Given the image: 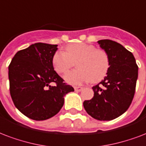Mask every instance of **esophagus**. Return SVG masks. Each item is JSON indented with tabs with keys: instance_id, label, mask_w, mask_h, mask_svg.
Listing matches in <instances>:
<instances>
[{
	"instance_id": "esophagus-1",
	"label": "esophagus",
	"mask_w": 146,
	"mask_h": 146,
	"mask_svg": "<svg viewBox=\"0 0 146 146\" xmlns=\"http://www.w3.org/2000/svg\"><path fill=\"white\" fill-rule=\"evenodd\" d=\"M74 90H75V91H76V92H80V91L83 90V87H81V86H75V87H74Z\"/></svg>"
}]
</instances>
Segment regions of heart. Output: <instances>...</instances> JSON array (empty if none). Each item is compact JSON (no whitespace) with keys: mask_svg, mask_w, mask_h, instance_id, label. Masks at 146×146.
Returning <instances> with one entry per match:
<instances>
[{"mask_svg":"<svg viewBox=\"0 0 146 146\" xmlns=\"http://www.w3.org/2000/svg\"><path fill=\"white\" fill-rule=\"evenodd\" d=\"M77 62L78 70L71 71L64 76L73 85L92 81L98 83L105 77L110 68V58L102 49L84 43H73L66 51H57L53 56V65L59 74H65Z\"/></svg>","mask_w":146,"mask_h":146,"instance_id":"obj_1","label":"heart"}]
</instances>
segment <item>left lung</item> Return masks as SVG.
I'll return each mask as SVG.
<instances>
[{"instance_id": "8db88e82", "label": "left lung", "mask_w": 146, "mask_h": 146, "mask_svg": "<svg viewBox=\"0 0 146 146\" xmlns=\"http://www.w3.org/2000/svg\"><path fill=\"white\" fill-rule=\"evenodd\" d=\"M98 43L107 53L110 68L107 76L94 86V96L83 106L90 115L100 121L112 120L125 113L135 95L138 66L134 56L120 43L111 40Z\"/></svg>"}]
</instances>
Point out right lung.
<instances>
[{"label": "right lung", "instance_id": "add662e5", "mask_svg": "<svg viewBox=\"0 0 146 146\" xmlns=\"http://www.w3.org/2000/svg\"><path fill=\"white\" fill-rule=\"evenodd\" d=\"M56 50L57 45L34 43L19 50L8 66L10 93L14 106L31 119L54 116L63 107V96L74 91L54 70L53 56Z\"/></svg>", "mask_w": 146, "mask_h": 146}]
</instances>
